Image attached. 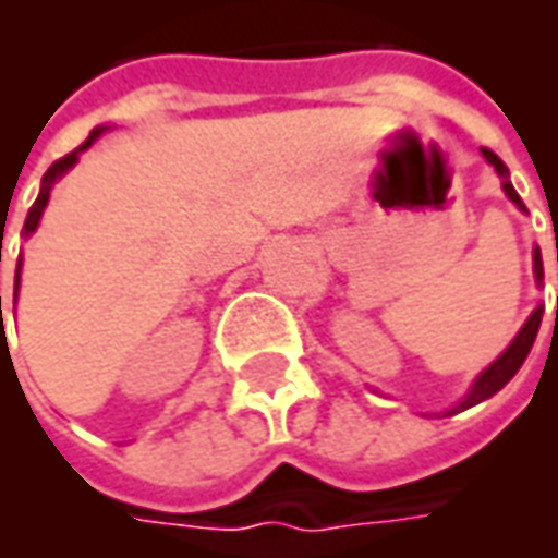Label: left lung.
Here are the masks:
<instances>
[{
    "label": "left lung",
    "instance_id": "8db88e82",
    "mask_svg": "<svg viewBox=\"0 0 558 558\" xmlns=\"http://www.w3.org/2000/svg\"><path fill=\"white\" fill-rule=\"evenodd\" d=\"M481 151H484V158L490 160L493 167H496V172H499V175L505 179L502 187H505V194H508V199H511V203H517V206L526 211L523 199L517 196V191L511 187V182H508V167L502 163V158H499L496 151H490V148H481ZM556 263H558V242H556ZM535 280H538V283L544 280V263H541V251H535ZM541 314H544V307H535V314L529 316L526 326L520 328V335L514 338V343H511V347H508V350H505L502 355H499V359H496V362H493L490 367H487V371L478 376V379H475L472 391H469L466 398L460 400V407H457L454 412L469 410V407H475V403H481V400L493 398L499 388L511 383V376L520 371V364L526 362L529 350H532V343H535V335H538V328H541ZM556 323H558V302H556Z\"/></svg>",
    "mask_w": 558,
    "mask_h": 558
}]
</instances>
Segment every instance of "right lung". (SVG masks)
Here are the masks:
<instances>
[{"label": "right lung", "mask_w": 558, "mask_h": 558, "mask_svg": "<svg viewBox=\"0 0 558 558\" xmlns=\"http://www.w3.org/2000/svg\"><path fill=\"white\" fill-rule=\"evenodd\" d=\"M104 128H95L89 134V140L83 143V146L77 148V151H71V155H65V158L53 160V167L44 172V182H41V194H38V199L32 203L29 215H26V223H23V235H29V232H35V227H38V220H41V211L44 206H47V199H50V187H53V182L62 175V172H68L74 163H77V155L83 151V148H89L92 143H95V137L101 134ZM17 283H20V259H17ZM0 319H2V295H0Z\"/></svg>", "instance_id": "add662e5"}]
</instances>
